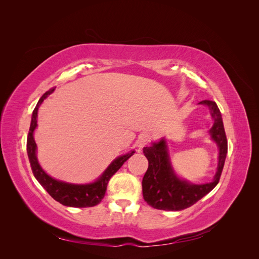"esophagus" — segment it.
<instances>
[{"label": "esophagus", "instance_id": "esophagus-1", "mask_svg": "<svg viewBox=\"0 0 259 259\" xmlns=\"http://www.w3.org/2000/svg\"><path fill=\"white\" fill-rule=\"evenodd\" d=\"M150 142V135L146 134V133H144V134H140L136 140V146L142 149L144 148L146 145H148V143Z\"/></svg>", "mask_w": 259, "mask_h": 259}]
</instances>
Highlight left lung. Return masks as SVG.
Segmentation results:
<instances>
[{"mask_svg":"<svg viewBox=\"0 0 259 259\" xmlns=\"http://www.w3.org/2000/svg\"><path fill=\"white\" fill-rule=\"evenodd\" d=\"M199 105L206 106L213 119V126L208 131L211 140L218 148L217 169L211 182L192 184L180 178L170 162L168 146L165 138L144 148L149 166L143 178V195L153 208L163 210H182L190 207L214 189L221 178L226 160L228 144L224 128L222 113L215 101L202 100Z\"/></svg>","mask_w":259,"mask_h":259,"instance_id":"left-lung-1","label":"left lung"}]
</instances>
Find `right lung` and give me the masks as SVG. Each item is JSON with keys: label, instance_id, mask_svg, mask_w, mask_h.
Segmentation results:
<instances>
[{"label": "right lung", "instance_id": "right-lung-1", "mask_svg": "<svg viewBox=\"0 0 259 259\" xmlns=\"http://www.w3.org/2000/svg\"><path fill=\"white\" fill-rule=\"evenodd\" d=\"M54 91L55 89L50 90L40 98L32 112V117H31L30 130L27 138V152L31 168H32V173L37 182L40 183L44 189L50 193L51 197L54 200L59 202L60 204L70 207L95 206L104 199L109 180H110V178L120 169L124 162L128 160V158H131V156L135 153V151L132 150L128 153L117 156V158H115L110 164H109V166L104 170L103 174H101L96 180H94V182L89 184H71L51 177L41 167L40 163L37 161V147L34 142L33 135L34 131L37 126L38 108L42 105L44 99L48 98L49 95H51Z\"/></svg>", "mask_w": 259, "mask_h": 259}]
</instances>
